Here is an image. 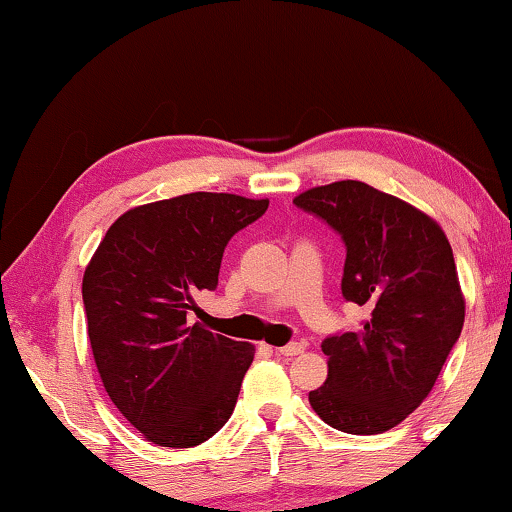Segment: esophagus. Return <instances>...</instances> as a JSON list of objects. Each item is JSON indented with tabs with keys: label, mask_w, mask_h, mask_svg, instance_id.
<instances>
[{
	"label": "esophagus",
	"mask_w": 512,
	"mask_h": 512,
	"mask_svg": "<svg viewBox=\"0 0 512 512\" xmlns=\"http://www.w3.org/2000/svg\"><path fill=\"white\" fill-rule=\"evenodd\" d=\"M303 345H300V342H291V345H286V347H279V349H275V352L279 354V356H286V359H291V356H298V354H303Z\"/></svg>",
	"instance_id": "esophagus-1"
}]
</instances>
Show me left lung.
Listing matches in <instances>:
<instances>
[{"instance_id":"1","label":"left lung","mask_w":512,"mask_h":512,"mask_svg":"<svg viewBox=\"0 0 512 512\" xmlns=\"http://www.w3.org/2000/svg\"><path fill=\"white\" fill-rule=\"evenodd\" d=\"M293 205L340 235L342 298L368 312L356 333L321 342L328 377L312 410L354 436L394 429L429 396L464 326L450 242L431 216L363 181L310 188Z\"/></svg>"}]
</instances>
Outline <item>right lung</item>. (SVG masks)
<instances>
[{
    "instance_id": "right-lung-1",
    "label": "right lung",
    "mask_w": 512,
    "mask_h": 512,
    "mask_svg": "<svg viewBox=\"0 0 512 512\" xmlns=\"http://www.w3.org/2000/svg\"><path fill=\"white\" fill-rule=\"evenodd\" d=\"M268 200L188 193L118 216L83 275L88 338L121 415L160 447L205 443L233 415L254 345L188 324L223 249Z\"/></svg>"
}]
</instances>
